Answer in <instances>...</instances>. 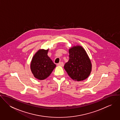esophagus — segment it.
I'll list each match as a JSON object with an SVG mask.
<instances>
[{
  "mask_svg": "<svg viewBox=\"0 0 120 120\" xmlns=\"http://www.w3.org/2000/svg\"><path fill=\"white\" fill-rule=\"evenodd\" d=\"M57 66H61V67H63V66H64V63H63V62H59V63L57 64Z\"/></svg>",
  "mask_w": 120,
  "mask_h": 120,
  "instance_id": "esophagus-1",
  "label": "esophagus"
}]
</instances>
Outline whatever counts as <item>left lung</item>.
<instances>
[{
	"mask_svg": "<svg viewBox=\"0 0 120 120\" xmlns=\"http://www.w3.org/2000/svg\"><path fill=\"white\" fill-rule=\"evenodd\" d=\"M69 60L64 69L71 79L79 81L86 79L91 71V63L86 50L80 46H73L69 50Z\"/></svg>",
	"mask_w": 120,
	"mask_h": 120,
	"instance_id": "1",
	"label": "left lung"
}]
</instances>
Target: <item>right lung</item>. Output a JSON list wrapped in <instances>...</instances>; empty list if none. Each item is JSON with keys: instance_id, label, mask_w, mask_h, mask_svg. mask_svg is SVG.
Segmentation results:
<instances>
[{"instance_id": "right-lung-1", "label": "right lung", "mask_w": 120, "mask_h": 120, "mask_svg": "<svg viewBox=\"0 0 120 120\" xmlns=\"http://www.w3.org/2000/svg\"><path fill=\"white\" fill-rule=\"evenodd\" d=\"M49 49H40L34 54L30 64L31 71L35 78L43 80L47 78L56 67L48 56Z\"/></svg>"}]
</instances>
